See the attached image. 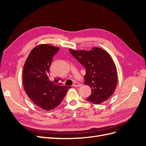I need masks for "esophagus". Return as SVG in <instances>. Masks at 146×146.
<instances>
[{
  "label": "esophagus",
  "mask_w": 146,
  "mask_h": 146,
  "mask_svg": "<svg viewBox=\"0 0 146 146\" xmlns=\"http://www.w3.org/2000/svg\"><path fill=\"white\" fill-rule=\"evenodd\" d=\"M73 86L74 87H80L82 86V84L78 83V82H75L74 84H73Z\"/></svg>",
  "instance_id": "obj_1"
}]
</instances>
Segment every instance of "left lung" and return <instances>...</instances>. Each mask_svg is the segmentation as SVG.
<instances>
[{
  "mask_svg": "<svg viewBox=\"0 0 146 146\" xmlns=\"http://www.w3.org/2000/svg\"><path fill=\"white\" fill-rule=\"evenodd\" d=\"M69 52L86 69L85 84L91 88V94L86 100L94 104L107 100L113 94L117 82L116 68L111 56L98 47L90 51Z\"/></svg>",
  "mask_w": 146,
  "mask_h": 146,
  "instance_id": "obj_1",
  "label": "left lung"
}]
</instances>
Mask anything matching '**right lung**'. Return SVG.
Wrapping results in <instances>:
<instances>
[{"mask_svg": "<svg viewBox=\"0 0 146 146\" xmlns=\"http://www.w3.org/2000/svg\"><path fill=\"white\" fill-rule=\"evenodd\" d=\"M59 49L48 44L38 45L30 52L24 66L23 78L26 94L35 105L47 111L59 105L71 88L61 86L58 83L60 78L49 79L53 57Z\"/></svg>", "mask_w": 146, "mask_h": 146, "instance_id": "obj_1", "label": "right lung"}]
</instances>
